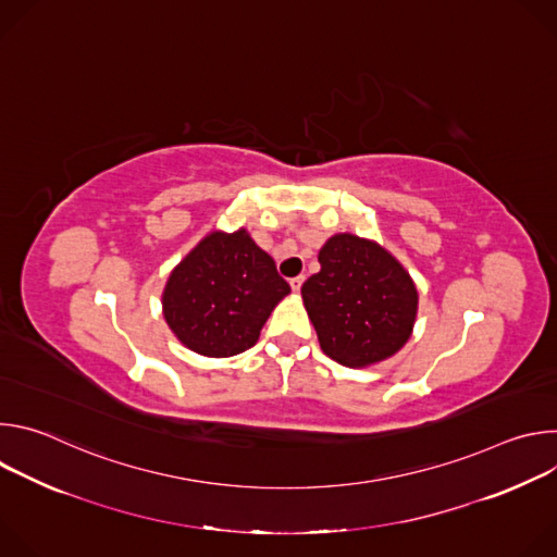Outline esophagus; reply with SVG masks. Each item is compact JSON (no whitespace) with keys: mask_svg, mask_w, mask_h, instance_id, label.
Here are the masks:
<instances>
[{"mask_svg":"<svg viewBox=\"0 0 557 557\" xmlns=\"http://www.w3.org/2000/svg\"><path fill=\"white\" fill-rule=\"evenodd\" d=\"M288 284H290V288L295 290V293H299V288H301V284H304V275H297V277H290L288 280Z\"/></svg>","mask_w":557,"mask_h":557,"instance_id":"34e87169","label":"esophagus"}]
</instances>
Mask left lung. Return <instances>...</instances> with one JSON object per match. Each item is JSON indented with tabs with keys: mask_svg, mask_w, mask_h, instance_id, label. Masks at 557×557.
<instances>
[{
	"mask_svg": "<svg viewBox=\"0 0 557 557\" xmlns=\"http://www.w3.org/2000/svg\"><path fill=\"white\" fill-rule=\"evenodd\" d=\"M320 273L301 286L322 350L342 366L366 368L399 352L412 335L419 293L383 247L337 233L320 251Z\"/></svg>",
	"mask_w": 557,
	"mask_h": 557,
	"instance_id": "8db88e82",
	"label": "left lung"
}]
</instances>
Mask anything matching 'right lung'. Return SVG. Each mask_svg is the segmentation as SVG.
Returning a JSON list of instances; mask_svg holds the SVG:
<instances>
[{
	"instance_id": "1",
	"label": "right lung",
	"mask_w": 557,
	"mask_h": 557,
	"mask_svg": "<svg viewBox=\"0 0 557 557\" xmlns=\"http://www.w3.org/2000/svg\"><path fill=\"white\" fill-rule=\"evenodd\" d=\"M288 293L273 258L247 228L211 231L172 271L163 314L189 350L233 357L256 346L269 314Z\"/></svg>"
}]
</instances>
